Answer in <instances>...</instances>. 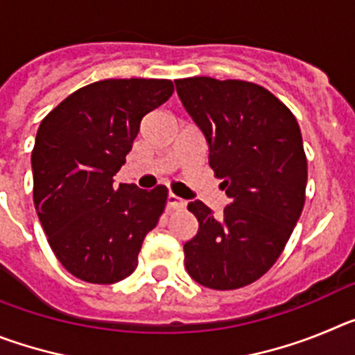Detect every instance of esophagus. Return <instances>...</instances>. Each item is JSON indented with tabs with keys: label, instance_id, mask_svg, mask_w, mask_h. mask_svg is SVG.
Returning a JSON list of instances; mask_svg holds the SVG:
<instances>
[{
	"label": "esophagus",
	"instance_id": "obj_1",
	"mask_svg": "<svg viewBox=\"0 0 355 355\" xmlns=\"http://www.w3.org/2000/svg\"><path fill=\"white\" fill-rule=\"evenodd\" d=\"M167 206L168 208H184V206H187V200H183L181 197H178V196H174V193H168Z\"/></svg>",
	"mask_w": 355,
	"mask_h": 355
}]
</instances>
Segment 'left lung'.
Instances as JSON below:
<instances>
[{"label": "left lung", "mask_w": 355, "mask_h": 355, "mask_svg": "<svg viewBox=\"0 0 355 355\" xmlns=\"http://www.w3.org/2000/svg\"><path fill=\"white\" fill-rule=\"evenodd\" d=\"M175 90L231 199L220 218L200 200L188 202L199 231L184 243V266L211 290L247 286L277 261L302 213L307 162L299 122L249 81L196 76L175 80Z\"/></svg>", "instance_id": "8db88e82"}]
</instances>
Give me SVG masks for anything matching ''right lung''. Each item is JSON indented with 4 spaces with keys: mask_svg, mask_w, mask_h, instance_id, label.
<instances>
[{
    "mask_svg": "<svg viewBox=\"0 0 355 355\" xmlns=\"http://www.w3.org/2000/svg\"><path fill=\"white\" fill-rule=\"evenodd\" d=\"M174 92L171 80H103L64 99L40 122L31 153L33 202L58 261L74 277L112 284L139 265L167 188L114 184L140 122Z\"/></svg>",
    "mask_w": 355,
    "mask_h": 355,
    "instance_id": "right-lung-1",
    "label": "right lung"
}]
</instances>
